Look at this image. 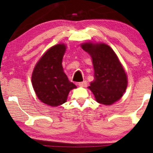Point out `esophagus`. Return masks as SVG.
I'll use <instances>...</instances> for the list:
<instances>
[{"mask_svg": "<svg viewBox=\"0 0 153 153\" xmlns=\"http://www.w3.org/2000/svg\"><path fill=\"white\" fill-rule=\"evenodd\" d=\"M78 85L80 86V87H86L87 85V82L85 80L83 82H80L78 83Z\"/></svg>", "mask_w": 153, "mask_h": 153, "instance_id": "esophagus-1", "label": "esophagus"}]
</instances>
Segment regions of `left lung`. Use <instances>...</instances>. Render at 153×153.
<instances>
[{"label": "left lung", "mask_w": 153, "mask_h": 153, "mask_svg": "<svg viewBox=\"0 0 153 153\" xmlns=\"http://www.w3.org/2000/svg\"><path fill=\"white\" fill-rule=\"evenodd\" d=\"M91 55L94 68V80L89 87L98 102L109 105L122 97L128 81L117 55L105 44L87 42L82 45Z\"/></svg>", "instance_id": "left-lung-1"}]
</instances>
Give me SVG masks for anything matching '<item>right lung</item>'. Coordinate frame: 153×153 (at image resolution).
<instances>
[{
    "mask_svg": "<svg viewBox=\"0 0 153 153\" xmlns=\"http://www.w3.org/2000/svg\"><path fill=\"white\" fill-rule=\"evenodd\" d=\"M65 51L64 44L51 47L36 64L32 76L38 98L52 107L65 102L69 91L76 88L64 73L62 62Z\"/></svg>",
    "mask_w": 153,
    "mask_h": 153,
    "instance_id": "right-lung-1",
    "label": "right lung"
}]
</instances>
